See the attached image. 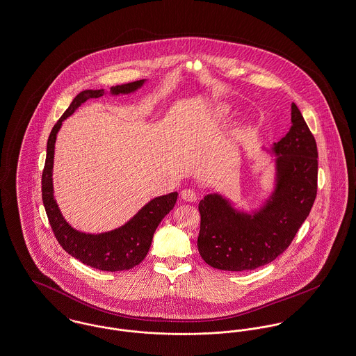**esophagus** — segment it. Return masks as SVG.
Returning a JSON list of instances; mask_svg holds the SVG:
<instances>
[{"label":"esophagus","instance_id":"esophagus-1","mask_svg":"<svg viewBox=\"0 0 356 356\" xmlns=\"http://www.w3.org/2000/svg\"><path fill=\"white\" fill-rule=\"evenodd\" d=\"M181 197H183V200H186V202H196L197 195H196V192L192 191V189H183V191H181Z\"/></svg>","mask_w":356,"mask_h":356}]
</instances>
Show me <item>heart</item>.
<instances>
[{"instance_id": "obj_1", "label": "heart", "mask_w": 356, "mask_h": 356, "mask_svg": "<svg viewBox=\"0 0 356 356\" xmlns=\"http://www.w3.org/2000/svg\"><path fill=\"white\" fill-rule=\"evenodd\" d=\"M227 111H229L227 107H222V108H220V114H227Z\"/></svg>"}]
</instances>
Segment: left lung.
<instances>
[{
    "instance_id": "left-lung-1",
    "label": "left lung",
    "mask_w": 356,
    "mask_h": 356,
    "mask_svg": "<svg viewBox=\"0 0 356 356\" xmlns=\"http://www.w3.org/2000/svg\"><path fill=\"white\" fill-rule=\"evenodd\" d=\"M292 126L270 149L274 180L269 197L251 211L209 192L199 203L197 249L206 264L229 272L254 270L288 249L314 206L317 192V147L298 107Z\"/></svg>"
}]
</instances>
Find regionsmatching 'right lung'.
Wrapping results in <instances>:
<instances>
[{"mask_svg": "<svg viewBox=\"0 0 356 356\" xmlns=\"http://www.w3.org/2000/svg\"><path fill=\"white\" fill-rule=\"evenodd\" d=\"M145 82L147 79H141L131 83L113 86L110 87L108 94H131L140 90ZM105 94L104 88L84 90L79 92L64 111L60 120L52 127L47 143V157L42 170V203L58 242L70 255L94 269H99L104 272H122L137 266L147 257L154 231L164 219V216L175 207L179 193L170 192L168 195L152 199L131 219H129L125 225L120 226L118 229L101 234H88L75 230L64 219L54 196L52 183L56 136L63 125L64 120L74 114L79 106L88 99L101 98Z\"/></svg>", "mask_w": 356, "mask_h": 356, "instance_id": "add662e5", "label": "right lung"}]
</instances>
